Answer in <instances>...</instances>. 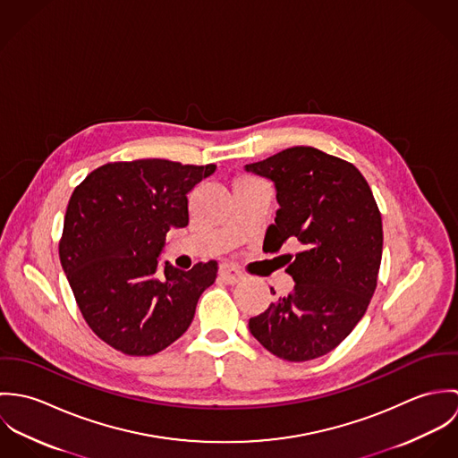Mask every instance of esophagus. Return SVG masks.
I'll return each mask as SVG.
<instances>
[{
	"label": "esophagus",
	"instance_id": "obj_1",
	"mask_svg": "<svg viewBox=\"0 0 458 458\" xmlns=\"http://www.w3.org/2000/svg\"><path fill=\"white\" fill-rule=\"evenodd\" d=\"M218 275H220V278L224 280V282H227V284H238V282H242L243 280V275L236 269V267H233V266H220V269H218Z\"/></svg>",
	"mask_w": 458,
	"mask_h": 458
}]
</instances>
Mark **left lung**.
<instances>
[{"mask_svg": "<svg viewBox=\"0 0 458 458\" xmlns=\"http://www.w3.org/2000/svg\"><path fill=\"white\" fill-rule=\"evenodd\" d=\"M245 169L275 183L280 208L266 231L267 250L300 243L285 269L294 289L252 318L250 333L287 361L325 356L365 316L377 285L383 220L376 199L352 164L310 146Z\"/></svg>", "mask_w": 458, "mask_h": 458, "instance_id": "left-lung-1", "label": "left lung"}]
</instances>
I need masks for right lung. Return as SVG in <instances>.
Listing matches in <instances>:
<instances>
[{"mask_svg":"<svg viewBox=\"0 0 458 458\" xmlns=\"http://www.w3.org/2000/svg\"><path fill=\"white\" fill-rule=\"evenodd\" d=\"M216 165L146 158L89 173L68 200L60 261L93 333L129 356H151L178 340L216 262L158 271L167 233L189 225V192Z\"/></svg>","mask_w":458,"mask_h":458,"instance_id":"1","label":"right lung"}]
</instances>
